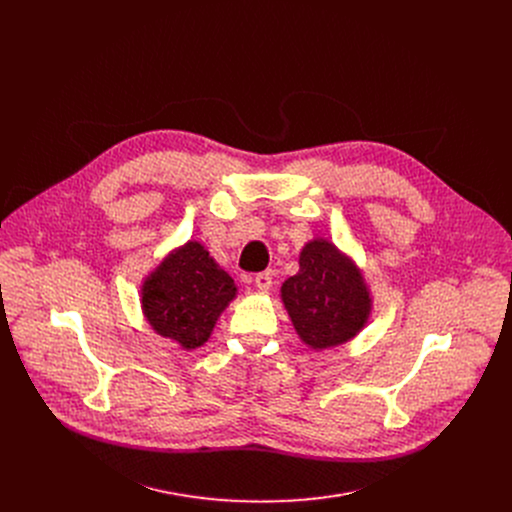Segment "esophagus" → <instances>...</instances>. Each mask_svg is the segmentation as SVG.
<instances>
[{"label":"esophagus","instance_id":"obj_1","mask_svg":"<svg viewBox=\"0 0 512 512\" xmlns=\"http://www.w3.org/2000/svg\"><path fill=\"white\" fill-rule=\"evenodd\" d=\"M255 285L257 289L261 291H269L271 285H273V277H271V271H261L255 275Z\"/></svg>","mask_w":512,"mask_h":512}]
</instances>
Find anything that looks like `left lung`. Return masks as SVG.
<instances>
[{
  "instance_id": "1",
  "label": "left lung",
  "mask_w": 512,
  "mask_h": 512,
  "mask_svg": "<svg viewBox=\"0 0 512 512\" xmlns=\"http://www.w3.org/2000/svg\"><path fill=\"white\" fill-rule=\"evenodd\" d=\"M281 298L298 334L312 348L350 340L371 310L360 273L328 241L304 247L300 271L283 283Z\"/></svg>"
}]
</instances>
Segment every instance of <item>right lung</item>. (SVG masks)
Wrapping results in <instances>:
<instances>
[{
  "label": "right lung",
  "instance_id": "1",
  "mask_svg": "<svg viewBox=\"0 0 512 512\" xmlns=\"http://www.w3.org/2000/svg\"><path fill=\"white\" fill-rule=\"evenodd\" d=\"M233 277L200 243L172 253L143 285V312L154 330L184 348L204 344L216 318L235 298Z\"/></svg>",
  "mask_w": 512,
  "mask_h": 512
}]
</instances>
